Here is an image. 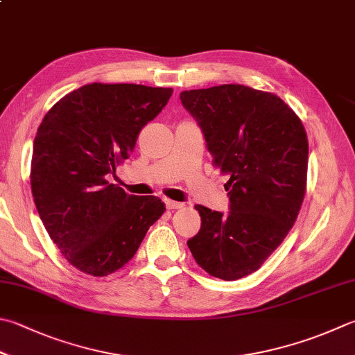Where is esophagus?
Masks as SVG:
<instances>
[{
  "instance_id": "34e87169",
  "label": "esophagus",
  "mask_w": 355,
  "mask_h": 355,
  "mask_svg": "<svg viewBox=\"0 0 355 355\" xmlns=\"http://www.w3.org/2000/svg\"><path fill=\"white\" fill-rule=\"evenodd\" d=\"M165 205L168 210H178V209H182L184 202H178V200H171V199H165Z\"/></svg>"
}]
</instances>
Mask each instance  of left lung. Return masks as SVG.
Returning <instances> with one entry per match:
<instances>
[{
    "label": "left lung",
    "mask_w": 355,
    "mask_h": 355,
    "mask_svg": "<svg viewBox=\"0 0 355 355\" xmlns=\"http://www.w3.org/2000/svg\"><path fill=\"white\" fill-rule=\"evenodd\" d=\"M202 128L213 165L229 176L230 211L204 205L200 230L187 241L211 277L235 282L257 272L295 224L306 195L307 146L302 120L267 91L220 85L180 92Z\"/></svg>",
    "instance_id": "1"
}]
</instances>
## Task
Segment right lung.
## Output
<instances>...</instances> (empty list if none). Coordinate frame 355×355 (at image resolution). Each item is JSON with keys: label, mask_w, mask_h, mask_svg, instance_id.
Masks as SVG:
<instances>
[{"label": "right lung", "mask_w": 355, "mask_h": 355, "mask_svg": "<svg viewBox=\"0 0 355 355\" xmlns=\"http://www.w3.org/2000/svg\"><path fill=\"white\" fill-rule=\"evenodd\" d=\"M171 94V88L89 83L60 98L40 123L33 202L51 239L80 272L106 277L122 269L164 215L159 198L126 195L108 178Z\"/></svg>", "instance_id": "1"}]
</instances>
